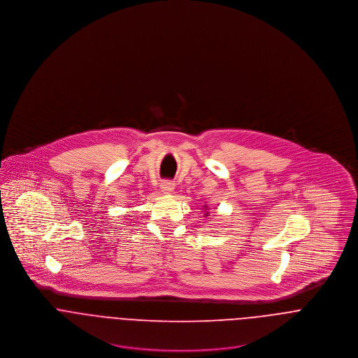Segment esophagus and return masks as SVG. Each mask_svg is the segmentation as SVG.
Instances as JSON below:
<instances>
[{"instance_id": "1", "label": "esophagus", "mask_w": 358, "mask_h": 358, "mask_svg": "<svg viewBox=\"0 0 358 358\" xmlns=\"http://www.w3.org/2000/svg\"><path fill=\"white\" fill-rule=\"evenodd\" d=\"M173 189H175V183H172L171 180H164L161 183V192L164 194H171L173 192Z\"/></svg>"}]
</instances>
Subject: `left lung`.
<instances>
[{"mask_svg": "<svg viewBox=\"0 0 358 358\" xmlns=\"http://www.w3.org/2000/svg\"><path fill=\"white\" fill-rule=\"evenodd\" d=\"M206 216H208V215H206Z\"/></svg>", "mask_w": 358, "mask_h": 358, "instance_id": "obj_1", "label": "left lung"}]
</instances>
